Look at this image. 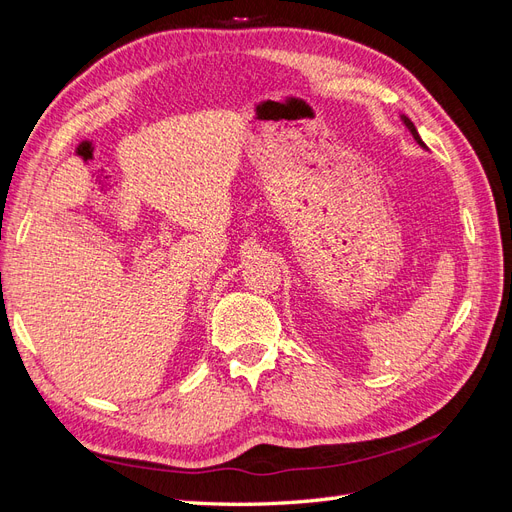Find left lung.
Instances as JSON below:
<instances>
[{"label":"left lung","mask_w":512,"mask_h":512,"mask_svg":"<svg viewBox=\"0 0 512 512\" xmlns=\"http://www.w3.org/2000/svg\"><path fill=\"white\" fill-rule=\"evenodd\" d=\"M404 123H406V126H408V130L412 132V136L416 138V143H418V145H423V147H425V143L421 141V136H418V132H416V128H414V123H412V121H410L408 117H404Z\"/></svg>","instance_id":"8db88e82"}]
</instances>
